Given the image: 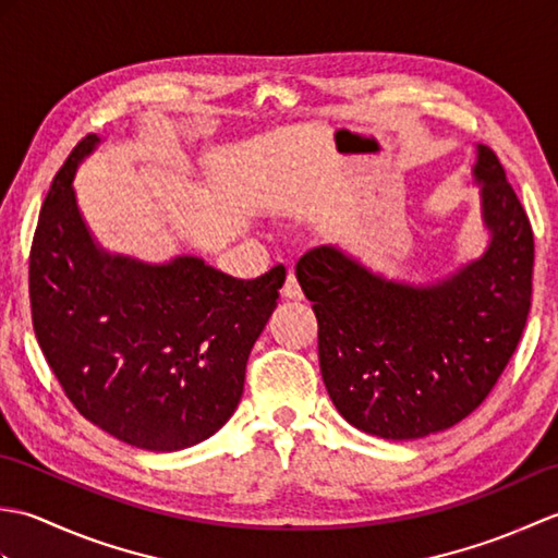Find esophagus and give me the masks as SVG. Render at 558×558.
<instances>
[{"instance_id": "1", "label": "esophagus", "mask_w": 558, "mask_h": 558, "mask_svg": "<svg viewBox=\"0 0 558 558\" xmlns=\"http://www.w3.org/2000/svg\"><path fill=\"white\" fill-rule=\"evenodd\" d=\"M280 294H282V298H286V300H294V302L304 298V292H302L300 282H298V276H294V272H288L286 282H282Z\"/></svg>"}]
</instances>
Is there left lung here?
Segmentation results:
<instances>
[{
	"label": "left lung",
	"instance_id": "left-lung-1",
	"mask_svg": "<svg viewBox=\"0 0 558 558\" xmlns=\"http://www.w3.org/2000/svg\"><path fill=\"white\" fill-rule=\"evenodd\" d=\"M472 180L489 244L448 278L390 280L333 244L298 260L326 390L360 432L405 441L465 420L523 336L535 264L530 220L492 148L477 146Z\"/></svg>",
	"mask_w": 558,
	"mask_h": 558
}]
</instances>
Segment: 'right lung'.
<instances>
[{
  "label": "right lung",
  "mask_w": 558,
  "mask_h": 558,
  "mask_svg": "<svg viewBox=\"0 0 558 558\" xmlns=\"http://www.w3.org/2000/svg\"><path fill=\"white\" fill-rule=\"evenodd\" d=\"M98 144L83 138L45 196L28 270L35 338L83 417L172 453L206 441L240 405L286 268L240 280L198 256L146 264L102 248L74 192Z\"/></svg>",
  "instance_id": "1"
}]
</instances>
